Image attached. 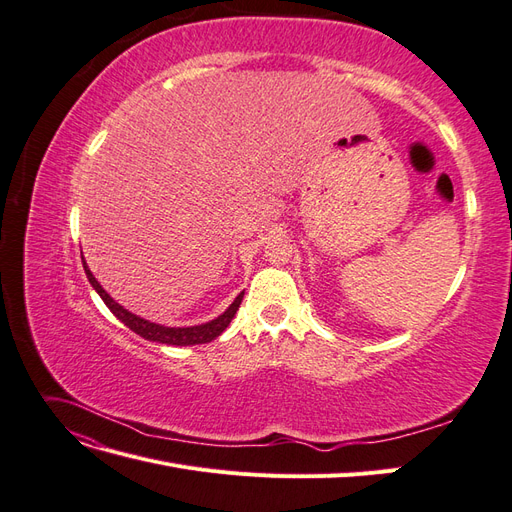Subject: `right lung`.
Instances as JSON below:
<instances>
[{"instance_id": "obj_1", "label": "right lung", "mask_w": 512, "mask_h": 512, "mask_svg": "<svg viewBox=\"0 0 512 512\" xmlns=\"http://www.w3.org/2000/svg\"><path fill=\"white\" fill-rule=\"evenodd\" d=\"M85 267V273H87V280L89 284L94 286V290L100 294L102 301L106 303V307L111 309V312L126 324V327L130 331H134L136 335H141L145 339H149V342H158V344H168V346H194V344H207L211 342V339H215L218 335L224 333V329L230 324V320L235 318L237 309L243 301V294L241 292L239 297L232 301V305L226 309V312L222 316H218L211 322H205V324H198V327H162V324H156V322H149L141 316H136L132 312H128V309H123L119 303H115L111 299V294H108L94 277V273L89 271L87 262H83Z\"/></svg>"}]
</instances>
